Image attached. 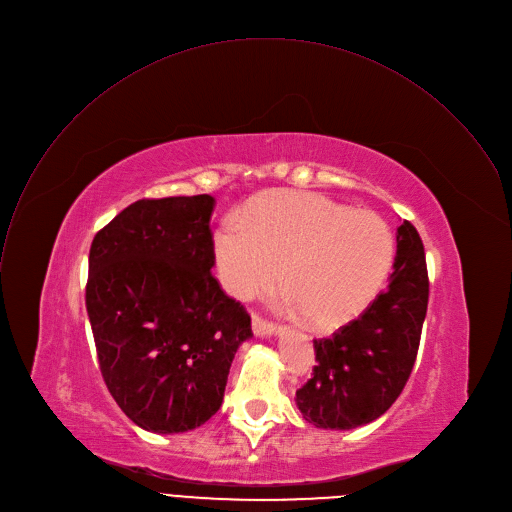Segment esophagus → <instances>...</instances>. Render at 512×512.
Listing matches in <instances>:
<instances>
[{"label": "esophagus", "mask_w": 512, "mask_h": 512, "mask_svg": "<svg viewBox=\"0 0 512 512\" xmlns=\"http://www.w3.org/2000/svg\"><path fill=\"white\" fill-rule=\"evenodd\" d=\"M252 331H254L256 337H262V339L280 333V329H278L274 323H268V321H264V319H260V317H254V319H252Z\"/></svg>", "instance_id": "obj_1"}]
</instances>
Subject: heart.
Returning a JSON list of instances; mask_svg holds the SVG:
<instances>
[{
  "instance_id": "heart-1",
  "label": "heart",
  "mask_w": 512,
  "mask_h": 512,
  "mask_svg": "<svg viewBox=\"0 0 512 512\" xmlns=\"http://www.w3.org/2000/svg\"><path fill=\"white\" fill-rule=\"evenodd\" d=\"M395 238L373 212L311 191H274L256 199L248 218L230 214L214 234L222 286L236 298L272 288L284 266L288 302L313 327L337 329L383 290Z\"/></svg>"
}]
</instances>
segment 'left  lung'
<instances>
[{
    "mask_svg": "<svg viewBox=\"0 0 512 512\" xmlns=\"http://www.w3.org/2000/svg\"><path fill=\"white\" fill-rule=\"evenodd\" d=\"M428 294L424 244L418 230L403 222L387 288L359 319L315 341L313 377L296 391L306 422L323 430H353L389 410L414 369Z\"/></svg>",
    "mask_w": 512,
    "mask_h": 512,
    "instance_id": "8db88e82",
    "label": "left lung"
}]
</instances>
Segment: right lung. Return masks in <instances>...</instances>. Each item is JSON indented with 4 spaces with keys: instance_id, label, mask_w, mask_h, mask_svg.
I'll use <instances>...</instances> for the list:
<instances>
[{
    "instance_id": "1",
    "label": "right lung",
    "mask_w": 512,
    "mask_h": 512,
    "mask_svg": "<svg viewBox=\"0 0 512 512\" xmlns=\"http://www.w3.org/2000/svg\"><path fill=\"white\" fill-rule=\"evenodd\" d=\"M216 199H139L90 246L86 311L100 373L139 428L181 434L222 405L244 306L212 276Z\"/></svg>"
}]
</instances>
